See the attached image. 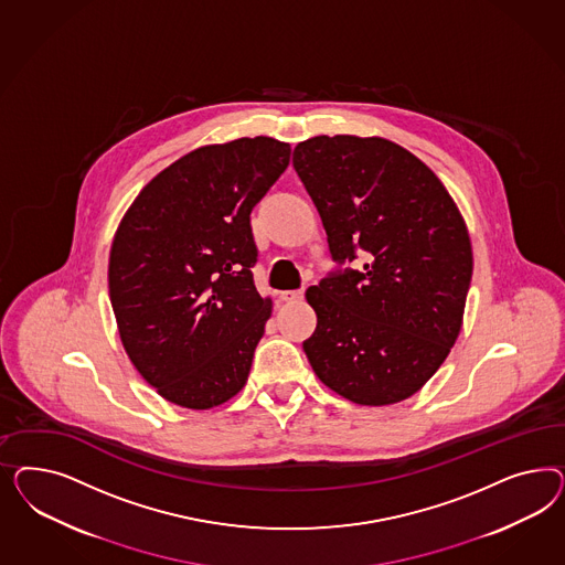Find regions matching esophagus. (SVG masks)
Wrapping results in <instances>:
<instances>
[{
  "mask_svg": "<svg viewBox=\"0 0 565 565\" xmlns=\"http://www.w3.org/2000/svg\"><path fill=\"white\" fill-rule=\"evenodd\" d=\"M302 298H305V291L302 290L279 291V300L281 302H300Z\"/></svg>",
  "mask_w": 565,
  "mask_h": 565,
  "instance_id": "34e87169",
  "label": "esophagus"
}]
</instances>
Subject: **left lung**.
Instances as JSON below:
<instances>
[{"label": "left lung", "instance_id": "8db88e82", "mask_svg": "<svg viewBox=\"0 0 565 565\" xmlns=\"http://www.w3.org/2000/svg\"><path fill=\"white\" fill-rule=\"evenodd\" d=\"M333 260L307 300L317 329L302 343L329 390L360 406L416 394L462 329L472 246L462 213L416 154L387 138H308L291 157Z\"/></svg>", "mask_w": 565, "mask_h": 565}]
</instances>
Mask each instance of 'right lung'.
<instances>
[{
	"instance_id": "1",
	"label": "right lung",
	"mask_w": 565,
	"mask_h": 565,
	"mask_svg": "<svg viewBox=\"0 0 565 565\" xmlns=\"http://www.w3.org/2000/svg\"><path fill=\"white\" fill-rule=\"evenodd\" d=\"M269 137L206 145L140 190L109 253L121 345L171 404L209 411L246 385L271 298L253 281L250 211L290 163Z\"/></svg>"
}]
</instances>
